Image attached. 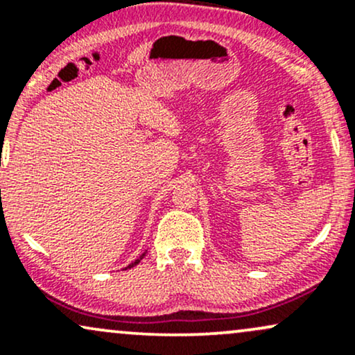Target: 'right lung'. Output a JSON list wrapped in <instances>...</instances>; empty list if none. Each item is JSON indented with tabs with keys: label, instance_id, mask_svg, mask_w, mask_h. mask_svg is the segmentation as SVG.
<instances>
[{
	"label": "right lung",
	"instance_id": "right-lung-1",
	"mask_svg": "<svg viewBox=\"0 0 355 355\" xmlns=\"http://www.w3.org/2000/svg\"><path fill=\"white\" fill-rule=\"evenodd\" d=\"M145 254H146V252H144V254H141L140 257H138V259H137V260H133V262H132V263H130V266H128V267H125V270H126V268H132V267H135V266H137V263H138V262H140V260H141V259H144V257H145Z\"/></svg>",
	"mask_w": 355,
	"mask_h": 355
}]
</instances>
